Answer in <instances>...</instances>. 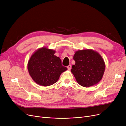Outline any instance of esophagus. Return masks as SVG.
I'll return each instance as SVG.
<instances>
[{"mask_svg":"<svg viewBox=\"0 0 126 126\" xmlns=\"http://www.w3.org/2000/svg\"><path fill=\"white\" fill-rule=\"evenodd\" d=\"M67 68L69 70H70L71 69V64H69V66H67Z\"/></svg>","mask_w":126,"mask_h":126,"instance_id":"34e87169","label":"esophagus"}]
</instances>
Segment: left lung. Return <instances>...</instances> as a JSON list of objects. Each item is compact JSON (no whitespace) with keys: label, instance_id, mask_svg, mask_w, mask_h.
I'll list each match as a JSON object with an SVG mask.
<instances>
[{"label":"left lung","instance_id":"1","mask_svg":"<svg viewBox=\"0 0 126 126\" xmlns=\"http://www.w3.org/2000/svg\"><path fill=\"white\" fill-rule=\"evenodd\" d=\"M73 59L76 63L72 66L71 71L80 85L88 88L102 80L105 64L98 52L89 49L77 50Z\"/></svg>","mask_w":126,"mask_h":126}]
</instances>
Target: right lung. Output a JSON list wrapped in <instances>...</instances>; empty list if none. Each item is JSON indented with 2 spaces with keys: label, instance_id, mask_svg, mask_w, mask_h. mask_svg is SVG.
I'll return each mask as SVG.
<instances>
[{
  "label": "right lung",
  "instance_id": "right-lung-1",
  "mask_svg": "<svg viewBox=\"0 0 126 126\" xmlns=\"http://www.w3.org/2000/svg\"><path fill=\"white\" fill-rule=\"evenodd\" d=\"M56 51L46 47L36 50L28 63V70L34 81L38 85L47 86L55 83L60 75L67 68L54 54Z\"/></svg>",
  "mask_w": 126,
  "mask_h": 126
}]
</instances>
